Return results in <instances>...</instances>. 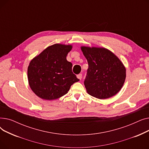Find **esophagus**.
I'll return each instance as SVG.
<instances>
[{
	"instance_id": "obj_1",
	"label": "esophagus",
	"mask_w": 149,
	"mask_h": 149,
	"mask_svg": "<svg viewBox=\"0 0 149 149\" xmlns=\"http://www.w3.org/2000/svg\"><path fill=\"white\" fill-rule=\"evenodd\" d=\"M77 78L79 80H81V79H82V74H79V75H77Z\"/></svg>"
}]
</instances>
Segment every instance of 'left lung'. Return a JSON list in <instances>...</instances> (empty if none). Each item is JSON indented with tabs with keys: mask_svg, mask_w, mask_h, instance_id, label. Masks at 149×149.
Masks as SVG:
<instances>
[{
	"mask_svg": "<svg viewBox=\"0 0 149 149\" xmlns=\"http://www.w3.org/2000/svg\"><path fill=\"white\" fill-rule=\"evenodd\" d=\"M89 68L84 81L89 95L106 99L116 95L126 80V68L115 55L104 48L81 46Z\"/></svg>",
	"mask_w": 149,
	"mask_h": 149,
	"instance_id": "obj_1",
	"label": "left lung"
}]
</instances>
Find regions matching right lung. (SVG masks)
<instances>
[{
  "mask_svg": "<svg viewBox=\"0 0 149 149\" xmlns=\"http://www.w3.org/2000/svg\"><path fill=\"white\" fill-rule=\"evenodd\" d=\"M70 45L54 44L43 50L29 63L28 79L35 94L46 100L65 95L74 83L79 81L72 71V64L66 56Z\"/></svg>",
  "mask_w": 149,
  "mask_h": 149,
  "instance_id": "obj_1",
  "label": "right lung"
}]
</instances>
